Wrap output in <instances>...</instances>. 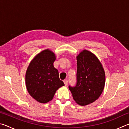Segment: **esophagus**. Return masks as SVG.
Here are the masks:
<instances>
[{
    "mask_svg": "<svg viewBox=\"0 0 129 129\" xmlns=\"http://www.w3.org/2000/svg\"><path fill=\"white\" fill-rule=\"evenodd\" d=\"M64 84L65 86H67L68 85V80H64Z\"/></svg>",
    "mask_w": 129,
    "mask_h": 129,
    "instance_id": "esophagus-1",
    "label": "esophagus"
}]
</instances>
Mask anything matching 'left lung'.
Listing matches in <instances>:
<instances>
[{
  "label": "left lung",
  "mask_w": 129,
  "mask_h": 129,
  "mask_svg": "<svg viewBox=\"0 0 129 129\" xmlns=\"http://www.w3.org/2000/svg\"><path fill=\"white\" fill-rule=\"evenodd\" d=\"M77 82L75 86H69L72 97L81 106L92 103L103 91L105 74L100 61L94 54L83 50L77 56Z\"/></svg>",
  "instance_id": "1"
}]
</instances>
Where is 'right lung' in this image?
Instances as JSON below:
<instances>
[{
	"label": "right lung",
	"mask_w": 129,
	"mask_h": 129,
	"mask_svg": "<svg viewBox=\"0 0 129 129\" xmlns=\"http://www.w3.org/2000/svg\"><path fill=\"white\" fill-rule=\"evenodd\" d=\"M56 56L49 49L44 50L31 61L25 74L27 90L40 103L51 101L56 91L64 85L60 80L58 70L53 66Z\"/></svg>",
	"instance_id": "obj_1"
}]
</instances>
